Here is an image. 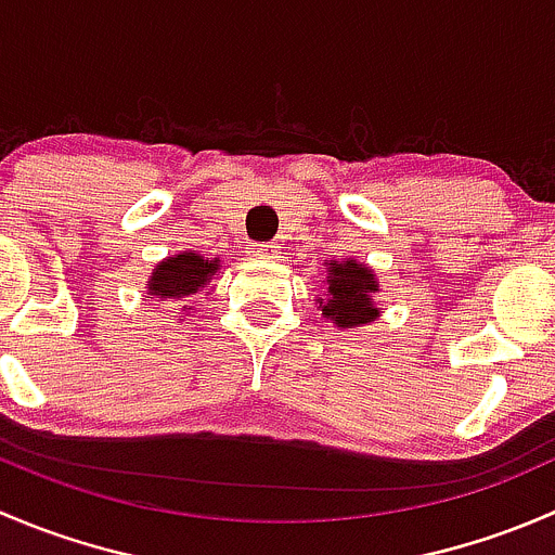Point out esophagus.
I'll list each match as a JSON object with an SVG mask.
<instances>
[{"mask_svg":"<svg viewBox=\"0 0 555 555\" xmlns=\"http://www.w3.org/2000/svg\"><path fill=\"white\" fill-rule=\"evenodd\" d=\"M279 246L276 242H262V244H249V255L251 257H276L279 255Z\"/></svg>","mask_w":555,"mask_h":555,"instance_id":"esophagus-1","label":"esophagus"}]
</instances>
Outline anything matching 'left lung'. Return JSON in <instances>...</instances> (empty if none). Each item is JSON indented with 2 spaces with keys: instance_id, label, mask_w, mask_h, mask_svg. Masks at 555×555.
<instances>
[{
  "instance_id": "left-lung-1",
  "label": "left lung",
  "mask_w": 555,
  "mask_h": 555,
  "mask_svg": "<svg viewBox=\"0 0 555 555\" xmlns=\"http://www.w3.org/2000/svg\"><path fill=\"white\" fill-rule=\"evenodd\" d=\"M378 293L376 273L354 257L327 262V298H319L322 317L333 319L335 327H362L378 319L373 295Z\"/></svg>"
}]
</instances>
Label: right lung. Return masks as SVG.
Wrapping results in <instances>:
<instances>
[{"instance_id": "right-lung-1", "label": "right lung", "mask_w": 555, "mask_h": 555, "mask_svg": "<svg viewBox=\"0 0 555 555\" xmlns=\"http://www.w3.org/2000/svg\"><path fill=\"white\" fill-rule=\"evenodd\" d=\"M220 271V257L206 260L198 251H179L169 260L158 262L153 268V276L147 282V295L160 300H182L204 289V284Z\"/></svg>"}]
</instances>
